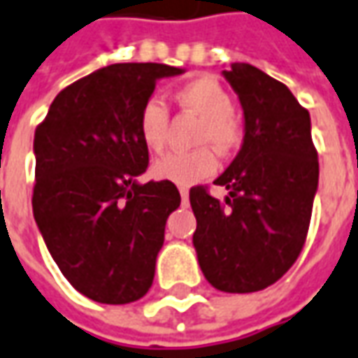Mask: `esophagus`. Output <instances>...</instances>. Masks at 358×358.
Here are the masks:
<instances>
[{
	"label": "esophagus",
	"mask_w": 358,
	"mask_h": 358,
	"mask_svg": "<svg viewBox=\"0 0 358 358\" xmlns=\"http://www.w3.org/2000/svg\"><path fill=\"white\" fill-rule=\"evenodd\" d=\"M178 190H180V196H182V200H184V202H188V196H190V190H188L186 186H180Z\"/></svg>",
	"instance_id": "esophagus-1"
}]
</instances>
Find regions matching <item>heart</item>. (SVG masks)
Returning a JSON list of instances; mask_svg holds the SVG:
<instances>
[{"instance_id":"obj_1","label":"heart","mask_w":358,"mask_h":358,"mask_svg":"<svg viewBox=\"0 0 358 358\" xmlns=\"http://www.w3.org/2000/svg\"><path fill=\"white\" fill-rule=\"evenodd\" d=\"M178 103L186 110L202 118L198 130L200 144H212L217 152H234L243 138V124L231 113V96L212 77H196L176 93ZM138 134L144 148L160 155L168 141V110L158 99H148L138 115ZM213 148V149H214ZM211 146H202L192 152H172L152 164L158 180H168L180 186H190L212 176L217 170V155Z\"/></svg>"}]
</instances>
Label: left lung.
<instances>
[{
    "label": "left lung",
    "mask_w": 358,
    "mask_h": 358,
    "mask_svg": "<svg viewBox=\"0 0 358 358\" xmlns=\"http://www.w3.org/2000/svg\"><path fill=\"white\" fill-rule=\"evenodd\" d=\"M224 77L243 108V142L217 176L220 202L203 186L190 190L194 248L203 278L226 293L265 289L299 257L319 184L311 117L289 89L248 63Z\"/></svg>",
    "instance_id": "8db88e82"
}]
</instances>
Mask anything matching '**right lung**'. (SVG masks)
Wrapping results in <instances>:
<instances>
[{
	"mask_svg": "<svg viewBox=\"0 0 358 358\" xmlns=\"http://www.w3.org/2000/svg\"><path fill=\"white\" fill-rule=\"evenodd\" d=\"M182 73L162 63L99 69L57 94L35 130L33 217L61 273L93 301L124 305L152 285L180 192L136 180L148 168L138 115L156 80Z\"/></svg>",
	"mask_w": 358,
	"mask_h": 358,
	"instance_id": "1",
	"label": "right lung"
}]
</instances>
